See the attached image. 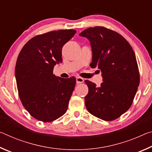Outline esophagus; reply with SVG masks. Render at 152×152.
Listing matches in <instances>:
<instances>
[{
    "mask_svg": "<svg viewBox=\"0 0 152 152\" xmlns=\"http://www.w3.org/2000/svg\"><path fill=\"white\" fill-rule=\"evenodd\" d=\"M84 82V78H81V77H76V83L77 84H80Z\"/></svg>",
    "mask_w": 152,
    "mask_h": 152,
    "instance_id": "esophagus-1",
    "label": "esophagus"
}]
</instances>
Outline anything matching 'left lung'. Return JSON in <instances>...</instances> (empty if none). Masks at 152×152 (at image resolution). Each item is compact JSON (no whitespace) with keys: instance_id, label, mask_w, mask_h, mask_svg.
I'll use <instances>...</instances> for the list:
<instances>
[{"instance_id":"8db88e82","label":"left lung","mask_w":152,"mask_h":152,"mask_svg":"<svg viewBox=\"0 0 152 152\" xmlns=\"http://www.w3.org/2000/svg\"><path fill=\"white\" fill-rule=\"evenodd\" d=\"M79 35L91 42V67L101 70L103 80L99 87L85 81L88 87L84 98L86 109L102 120L116 119L132 106L140 84L134 51L122 35L104 27L88 28Z\"/></svg>"}]
</instances>
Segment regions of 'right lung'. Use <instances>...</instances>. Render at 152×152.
<instances>
[{
	"label": "right lung",
	"instance_id": "1",
	"mask_svg": "<svg viewBox=\"0 0 152 152\" xmlns=\"http://www.w3.org/2000/svg\"><path fill=\"white\" fill-rule=\"evenodd\" d=\"M76 30L53 31L35 36L20 50L15 66V78L23 105L35 119L51 122L66 112L76 81L53 74L61 63V50Z\"/></svg>",
	"mask_w": 152,
	"mask_h": 152
}]
</instances>
